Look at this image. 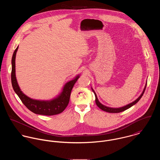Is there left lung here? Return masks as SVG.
Returning <instances> with one entry per match:
<instances>
[{
    "instance_id": "left-lung-1",
    "label": "left lung",
    "mask_w": 160,
    "mask_h": 160,
    "mask_svg": "<svg viewBox=\"0 0 160 160\" xmlns=\"http://www.w3.org/2000/svg\"><path fill=\"white\" fill-rule=\"evenodd\" d=\"M146 86H147V82H146V84L145 86V88L143 89V91L142 92V93H141V95L137 98V99L136 100H134L133 102L126 105V106H124V107H120V108H111V107H107L103 104H102L98 100V98H97V96L95 93V92L93 91V89L92 88V91L93 92L94 94H95V103L97 104V105L98 106V108H100L101 110L106 112H108V113H119V112H124L125 110H126L127 109L131 108V107H132L133 105H134L135 104H136L137 102L140 100V99L141 98V97H142V95H143V93L145 92V90L146 89Z\"/></svg>"
}]
</instances>
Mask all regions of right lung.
I'll return each mask as SVG.
<instances>
[{"label": "right lung", "mask_w": 160, "mask_h": 160, "mask_svg": "<svg viewBox=\"0 0 160 160\" xmlns=\"http://www.w3.org/2000/svg\"><path fill=\"white\" fill-rule=\"evenodd\" d=\"M18 46L13 52L12 59L11 80L13 89L18 95L23 104L30 111L35 114L52 116L61 113L68 105L71 90L79 78L76 76L72 80L69 81L64 86L62 92L55 98L50 100H39L32 99L26 95L21 91L15 75V58Z\"/></svg>", "instance_id": "add662e5"}]
</instances>
